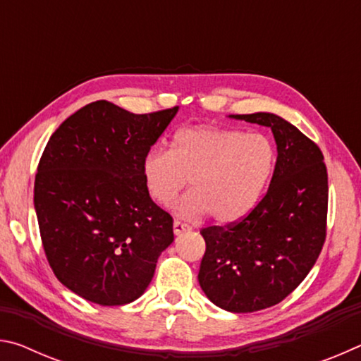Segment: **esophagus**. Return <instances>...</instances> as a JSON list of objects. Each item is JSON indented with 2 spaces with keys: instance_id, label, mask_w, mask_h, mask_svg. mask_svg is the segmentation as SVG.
I'll return each instance as SVG.
<instances>
[{
  "instance_id": "34e87169",
  "label": "esophagus",
  "mask_w": 361,
  "mask_h": 361,
  "mask_svg": "<svg viewBox=\"0 0 361 361\" xmlns=\"http://www.w3.org/2000/svg\"><path fill=\"white\" fill-rule=\"evenodd\" d=\"M188 229H189V226L186 223H181V221H178V219H175L173 221V234L175 235H180Z\"/></svg>"
}]
</instances>
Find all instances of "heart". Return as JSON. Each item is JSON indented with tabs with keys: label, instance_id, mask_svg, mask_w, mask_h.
Here are the masks:
<instances>
[{
	"label": "heart",
	"instance_id": "1",
	"mask_svg": "<svg viewBox=\"0 0 361 361\" xmlns=\"http://www.w3.org/2000/svg\"><path fill=\"white\" fill-rule=\"evenodd\" d=\"M277 162L272 140L218 126H192L178 130L170 151L151 149L142 161V176L152 200L173 204L183 188L191 192L175 204L185 218L210 213L216 223L231 224L258 204Z\"/></svg>",
	"mask_w": 361,
	"mask_h": 361
}]
</instances>
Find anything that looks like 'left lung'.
Masks as SVG:
<instances>
[{
  "instance_id": "1",
  "label": "left lung",
  "mask_w": 361,
  "mask_h": 361,
  "mask_svg": "<svg viewBox=\"0 0 361 361\" xmlns=\"http://www.w3.org/2000/svg\"><path fill=\"white\" fill-rule=\"evenodd\" d=\"M229 118L269 127L277 162L267 192L239 223L202 229L199 283L228 312L276 305L302 282L326 235L328 173L319 146L272 113Z\"/></svg>"
}]
</instances>
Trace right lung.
<instances>
[{
	"label": "right lung",
	"mask_w": 361,
	"mask_h": 361,
	"mask_svg": "<svg viewBox=\"0 0 361 361\" xmlns=\"http://www.w3.org/2000/svg\"><path fill=\"white\" fill-rule=\"evenodd\" d=\"M176 113L133 114L99 100L49 138L35 178L42 247L60 282L90 302L135 301L173 242V219L146 191L142 161Z\"/></svg>",
	"instance_id": "obj_1"
}]
</instances>
